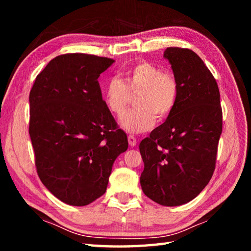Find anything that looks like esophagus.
I'll return each mask as SVG.
<instances>
[{"mask_svg": "<svg viewBox=\"0 0 251 251\" xmlns=\"http://www.w3.org/2000/svg\"><path fill=\"white\" fill-rule=\"evenodd\" d=\"M128 143H129L130 147H135V146L137 145L136 137L132 136V135H129V136H128Z\"/></svg>", "mask_w": 251, "mask_h": 251, "instance_id": "obj_1", "label": "esophagus"}]
</instances>
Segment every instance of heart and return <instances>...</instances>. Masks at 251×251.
Masks as SVG:
<instances>
[{
    "mask_svg": "<svg viewBox=\"0 0 251 251\" xmlns=\"http://www.w3.org/2000/svg\"><path fill=\"white\" fill-rule=\"evenodd\" d=\"M179 82L170 71L150 61H139L127 69L123 81L112 78L104 89V101L115 116L125 113L135 97L137 108L121 120L123 128L129 132L150 130L158 122L173 114L179 99Z\"/></svg>",
    "mask_w": 251,
    "mask_h": 251,
    "instance_id": "obj_1",
    "label": "heart"
}]
</instances>
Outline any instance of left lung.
Here are the masks:
<instances>
[{"label": "left lung", "instance_id": "obj_1", "mask_svg": "<svg viewBox=\"0 0 251 251\" xmlns=\"http://www.w3.org/2000/svg\"><path fill=\"white\" fill-rule=\"evenodd\" d=\"M164 57L179 82V99L173 114L140 142V183L153 201L179 206L195 199L215 172L222 108L216 78L199 55L167 47Z\"/></svg>", "mask_w": 251, "mask_h": 251}]
</instances>
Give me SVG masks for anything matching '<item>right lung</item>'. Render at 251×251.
<instances>
[{
	"instance_id": "obj_1",
	"label": "right lung",
	"mask_w": 251,
	"mask_h": 251,
	"mask_svg": "<svg viewBox=\"0 0 251 251\" xmlns=\"http://www.w3.org/2000/svg\"><path fill=\"white\" fill-rule=\"evenodd\" d=\"M113 62L82 52L59 55L31 88L29 134L36 172L69 205L85 206L102 196L114 161L128 148L98 82Z\"/></svg>"
}]
</instances>
